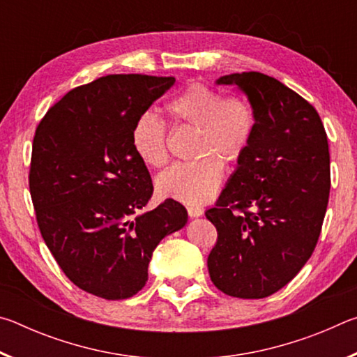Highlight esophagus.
Wrapping results in <instances>:
<instances>
[{
    "instance_id": "obj_1",
    "label": "esophagus",
    "mask_w": 357,
    "mask_h": 357,
    "mask_svg": "<svg viewBox=\"0 0 357 357\" xmlns=\"http://www.w3.org/2000/svg\"><path fill=\"white\" fill-rule=\"evenodd\" d=\"M187 214H189V217H200L203 215V209L197 206H189L187 208Z\"/></svg>"
}]
</instances>
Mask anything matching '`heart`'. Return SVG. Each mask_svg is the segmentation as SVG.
Wrapping results in <instances>:
<instances>
[{
    "label": "heart",
    "instance_id": "obj_1",
    "mask_svg": "<svg viewBox=\"0 0 357 357\" xmlns=\"http://www.w3.org/2000/svg\"><path fill=\"white\" fill-rule=\"evenodd\" d=\"M167 112L179 124L198 129L195 154L190 164H174L155 179L162 198L198 206L219 189L222 161L236 165L249 149L255 116L252 107L239 96H223L203 83H192L167 104ZM132 148L144 165L162 167L168 159V130L164 121L143 113L132 128Z\"/></svg>",
    "mask_w": 357,
    "mask_h": 357
}]
</instances>
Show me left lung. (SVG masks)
Returning <instances> with one entry per match:
<instances>
[{"label":"left lung","instance_id":"obj_1","mask_svg":"<svg viewBox=\"0 0 357 357\" xmlns=\"http://www.w3.org/2000/svg\"><path fill=\"white\" fill-rule=\"evenodd\" d=\"M249 99L255 132L206 219L217 229L209 277L222 293L263 299L312 257L331 189L328 135L318 112L261 72L223 75Z\"/></svg>","mask_w":357,"mask_h":357}]
</instances>
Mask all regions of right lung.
<instances>
[{
  "instance_id": "1",
  "label": "right lung",
  "mask_w": 357,
  "mask_h": 357,
  "mask_svg": "<svg viewBox=\"0 0 357 357\" xmlns=\"http://www.w3.org/2000/svg\"><path fill=\"white\" fill-rule=\"evenodd\" d=\"M174 77L118 74L77 86L56 102L33 140L29 192L48 250L86 293L128 299L148 280L157 244L187 223L165 200L138 214L153 195L132 128Z\"/></svg>"
}]
</instances>
